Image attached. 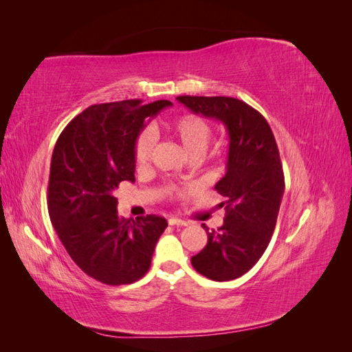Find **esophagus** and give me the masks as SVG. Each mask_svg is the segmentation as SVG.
<instances>
[{
    "label": "esophagus",
    "mask_w": 352,
    "mask_h": 352,
    "mask_svg": "<svg viewBox=\"0 0 352 352\" xmlns=\"http://www.w3.org/2000/svg\"><path fill=\"white\" fill-rule=\"evenodd\" d=\"M168 223H169V226H180V227L188 226V222L183 221V219H178V218H169Z\"/></svg>",
    "instance_id": "1"
}]
</instances>
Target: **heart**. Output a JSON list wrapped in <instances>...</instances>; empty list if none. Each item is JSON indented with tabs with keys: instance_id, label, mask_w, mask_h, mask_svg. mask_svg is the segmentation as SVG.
I'll return each mask as SVG.
<instances>
[{
	"instance_id": "heart-1",
	"label": "heart",
	"mask_w": 352,
	"mask_h": 352,
	"mask_svg": "<svg viewBox=\"0 0 352 352\" xmlns=\"http://www.w3.org/2000/svg\"><path fill=\"white\" fill-rule=\"evenodd\" d=\"M164 130L183 146L184 151L190 155V159H198L204 153L208 139L212 136L210 124L204 118L193 113H184L169 119L164 122ZM154 144L155 136L151 130L145 129L138 134L133 145V154L139 166H144L151 159ZM164 192L168 195H175L178 189L174 186H168Z\"/></svg>"
}]
</instances>
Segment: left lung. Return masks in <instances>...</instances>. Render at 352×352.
<instances>
[{"instance_id":"obj_1","label":"left lung","mask_w":352,"mask_h":352,"mask_svg":"<svg viewBox=\"0 0 352 352\" xmlns=\"http://www.w3.org/2000/svg\"><path fill=\"white\" fill-rule=\"evenodd\" d=\"M177 100L193 113L218 119L228 133L227 174L214 186L226 198L221 203L226 219L207 233V245L190 261L207 278L234 280L263 256L275 230L284 193L278 146L263 115L241 100L190 95Z\"/></svg>"}]
</instances>
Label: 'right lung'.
<instances>
[{
    "instance_id": "1",
    "label": "right lung",
    "mask_w": 352,
    "mask_h": 352,
    "mask_svg": "<svg viewBox=\"0 0 352 352\" xmlns=\"http://www.w3.org/2000/svg\"><path fill=\"white\" fill-rule=\"evenodd\" d=\"M95 104L81 111L58 136L51 157L48 213L57 236L81 271L110 286L140 280L151 266L162 216L136 221L118 216L115 189L134 182L133 145L168 100Z\"/></svg>"
}]
</instances>
